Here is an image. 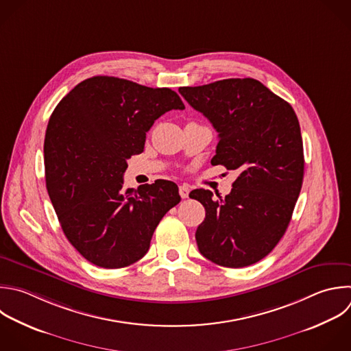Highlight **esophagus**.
I'll use <instances>...</instances> for the list:
<instances>
[{
    "label": "esophagus",
    "mask_w": 351,
    "mask_h": 351,
    "mask_svg": "<svg viewBox=\"0 0 351 351\" xmlns=\"http://www.w3.org/2000/svg\"><path fill=\"white\" fill-rule=\"evenodd\" d=\"M180 196L182 197V199H186L188 196H189V186L188 185H181L180 186Z\"/></svg>",
    "instance_id": "obj_1"
}]
</instances>
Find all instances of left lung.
Wrapping results in <instances>:
<instances>
[{
  "label": "left lung",
  "mask_w": 351,
  "mask_h": 351,
  "mask_svg": "<svg viewBox=\"0 0 351 351\" xmlns=\"http://www.w3.org/2000/svg\"><path fill=\"white\" fill-rule=\"evenodd\" d=\"M178 92L218 132L211 165L237 170L232 192L189 196L206 208L196 230L203 256L225 267L265 258L285 233L303 182V143L292 107L252 78H230Z\"/></svg>",
  "instance_id": "8db88e82"
}]
</instances>
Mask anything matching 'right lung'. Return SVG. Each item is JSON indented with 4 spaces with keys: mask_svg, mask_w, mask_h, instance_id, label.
Wrapping results in <instances>:
<instances>
[{
    "mask_svg": "<svg viewBox=\"0 0 351 351\" xmlns=\"http://www.w3.org/2000/svg\"><path fill=\"white\" fill-rule=\"evenodd\" d=\"M169 88L92 77L62 99L45 143L47 189L62 229L90 263L119 269L141 259L163 215L180 203L166 180L123 188L126 160L144 151L147 132L171 110H184Z\"/></svg>",
    "mask_w": 351,
    "mask_h": 351,
    "instance_id": "obj_1",
    "label": "right lung"
}]
</instances>
